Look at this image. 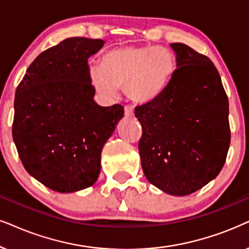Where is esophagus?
Returning <instances> with one entry per match:
<instances>
[{
  "label": "esophagus",
  "instance_id": "1",
  "mask_svg": "<svg viewBox=\"0 0 249 249\" xmlns=\"http://www.w3.org/2000/svg\"><path fill=\"white\" fill-rule=\"evenodd\" d=\"M124 115L127 118H131L134 117V107L132 106H124Z\"/></svg>",
  "mask_w": 249,
  "mask_h": 249
}]
</instances>
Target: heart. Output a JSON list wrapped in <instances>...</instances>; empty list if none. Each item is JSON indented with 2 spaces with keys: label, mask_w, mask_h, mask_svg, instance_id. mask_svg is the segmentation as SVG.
I'll return each instance as SVG.
<instances>
[{
  "label": "heart",
  "mask_w": 249,
  "mask_h": 249,
  "mask_svg": "<svg viewBox=\"0 0 249 249\" xmlns=\"http://www.w3.org/2000/svg\"><path fill=\"white\" fill-rule=\"evenodd\" d=\"M176 69V57L169 48L125 46L104 54L101 66L90 69V80L106 96L124 86L129 99L144 104L166 90Z\"/></svg>",
  "instance_id": "1"
}]
</instances>
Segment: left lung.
<instances>
[{
	"label": "left lung",
	"instance_id": "8db88e82",
	"mask_svg": "<svg viewBox=\"0 0 249 249\" xmlns=\"http://www.w3.org/2000/svg\"><path fill=\"white\" fill-rule=\"evenodd\" d=\"M177 69L166 90L136 106L142 168L148 182L173 196L198 191L218 175L231 141L229 101L207 56L172 43Z\"/></svg>",
	"mask_w": 249,
	"mask_h": 249
}]
</instances>
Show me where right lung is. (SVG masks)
I'll return each instance as SVG.
<instances>
[{"label":"right lung","instance_id":"add662e5","mask_svg":"<svg viewBox=\"0 0 249 249\" xmlns=\"http://www.w3.org/2000/svg\"><path fill=\"white\" fill-rule=\"evenodd\" d=\"M104 41L66 38L38 54L16 90L12 137L25 169L53 191L91 186L124 106L93 101L88 58Z\"/></svg>","mask_w":249,"mask_h":249}]
</instances>
